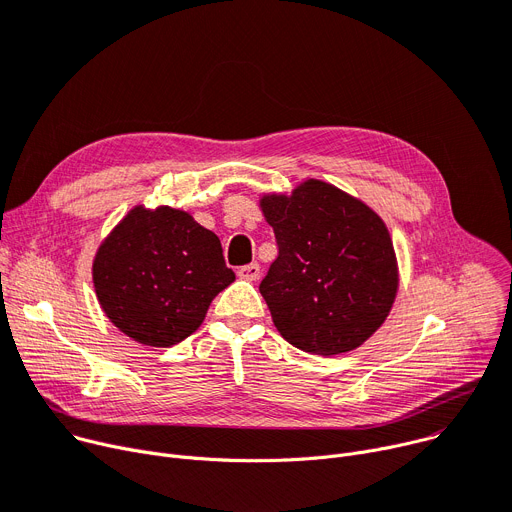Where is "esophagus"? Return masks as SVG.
Wrapping results in <instances>:
<instances>
[{
	"mask_svg": "<svg viewBox=\"0 0 512 512\" xmlns=\"http://www.w3.org/2000/svg\"><path fill=\"white\" fill-rule=\"evenodd\" d=\"M259 271H261V267H259V263H249V265H243V267H238V271L236 274L241 276L243 280H257L259 278Z\"/></svg>",
	"mask_w": 512,
	"mask_h": 512,
	"instance_id": "34e87169",
	"label": "esophagus"
}]
</instances>
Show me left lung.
<instances>
[{
	"label": "left lung",
	"instance_id": "1",
	"mask_svg": "<svg viewBox=\"0 0 512 512\" xmlns=\"http://www.w3.org/2000/svg\"><path fill=\"white\" fill-rule=\"evenodd\" d=\"M278 257L259 284L294 348L335 356L362 346L387 319L397 261L385 222L360 199L311 179L292 195H263Z\"/></svg>",
	"mask_w": 512,
	"mask_h": 512
}]
</instances>
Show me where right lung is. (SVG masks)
<instances>
[{
  "instance_id": "add662e5",
  "label": "right lung",
  "mask_w": 512,
  "mask_h": 512,
  "mask_svg": "<svg viewBox=\"0 0 512 512\" xmlns=\"http://www.w3.org/2000/svg\"><path fill=\"white\" fill-rule=\"evenodd\" d=\"M102 311L135 342L168 348L206 319L234 271L220 238L173 208H133L102 241L92 263Z\"/></svg>"
}]
</instances>
